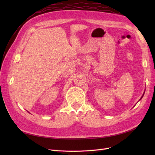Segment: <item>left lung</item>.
<instances>
[{"mask_svg":"<svg viewBox=\"0 0 155 155\" xmlns=\"http://www.w3.org/2000/svg\"><path fill=\"white\" fill-rule=\"evenodd\" d=\"M142 97H141V98H142Z\"/></svg>","mask_w":155,"mask_h":155,"instance_id":"1","label":"left lung"}]
</instances>
